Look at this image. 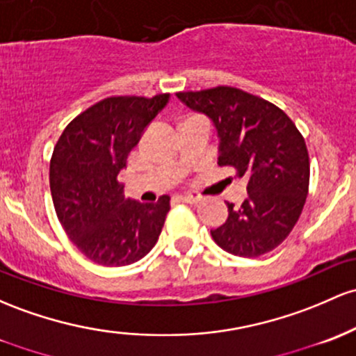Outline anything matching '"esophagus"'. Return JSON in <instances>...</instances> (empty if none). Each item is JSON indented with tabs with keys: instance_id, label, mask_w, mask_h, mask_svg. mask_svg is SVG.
I'll use <instances>...</instances> for the list:
<instances>
[{
	"instance_id": "esophagus-1",
	"label": "esophagus",
	"mask_w": 356,
	"mask_h": 356,
	"mask_svg": "<svg viewBox=\"0 0 356 356\" xmlns=\"http://www.w3.org/2000/svg\"><path fill=\"white\" fill-rule=\"evenodd\" d=\"M179 201L187 202V204H197V202L201 201V197L193 196V194H187V196H179Z\"/></svg>"
}]
</instances>
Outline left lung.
Returning <instances> with one entry per match:
<instances>
[{"label": "left lung", "instance_id": "obj_1", "mask_svg": "<svg viewBox=\"0 0 356 356\" xmlns=\"http://www.w3.org/2000/svg\"><path fill=\"white\" fill-rule=\"evenodd\" d=\"M187 108L216 128L218 165L235 167L248 196L211 236L236 257H260L279 247L302 213L309 189V155L302 135L275 104L236 88L177 92Z\"/></svg>", "mask_w": 356, "mask_h": 356}]
</instances>
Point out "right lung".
I'll return each mask as SVG.
<instances>
[{
	"label": "right lung",
	"mask_w": 356,
	"mask_h": 356,
	"mask_svg": "<svg viewBox=\"0 0 356 356\" xmlns=\"http://www.w3.org/2000/svg\"><path fill=\"white\" fill-rule=\"evenodd\" d=\"M169 97H106L70 121L54 148V208L70 241L95 264H135L157 243L170 197L154 204L124 199L118 174Z\"/></svg>",
	"instance_id": "1"
}]
</instances>
